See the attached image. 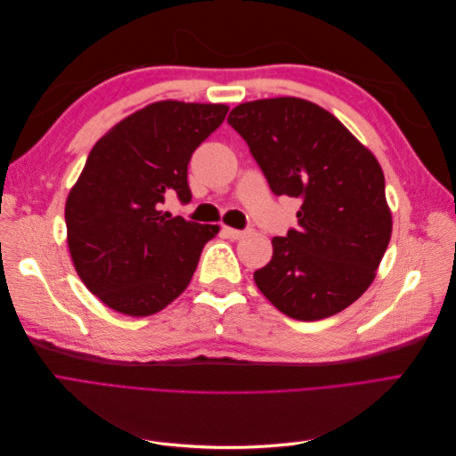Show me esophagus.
<instances>
[{"mask_svg":"<svg viewBox=\"0 0 456 456\" xmlns=\"http://www.w3.org/2000/svg\"><path fill=\"white\" fill-rule=\"evenodd\" d=\"M223 232L226 233L230 240H241L245 236V230H236V228H230V226H224Z\"/></svg>","mask_w":456,"mask_h":456,"instance_id":"esophagus-1","label":"esophagus"}]
</instances>
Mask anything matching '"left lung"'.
Instances as JSON below:
<instances>
[{
    "instance_id": "1",
    "label": "left lung",
    "mask_w": 456,
    "mask_h": 456,
    "mask_svg": "<svg viewBox=\"0 0 456 456\" xmlns=\"http://www.w3.org/2000/svg\"><path fill=\"white\" fill-rule=\"evenodd\" d=\"M275 196L302 201L298 230L273 238L255 272L272 305L300 322L330 317L360 298L392 238L379 159L325 108L297 96L260 99L228 116Z\"/></svg>"
}]
</instances>
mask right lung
<instances>
[{
  "mask_svg": "<svg viewBox=\"0 0 456 456\" xmlns=\"http://www.w3.org/2000/svg\"><path fill=\"white\" fill-rule=\"evenodd\" d=\"M226 114V104L151 102L93 146L66 198V240L81 281L108 308L146 317L188 287L220 228L161 207L191 200L190 158Z\"/></svg>",
  "mask_w": 456,
  "mask_h": 456,
  "instance_id": "right-lung-1",
  "label": "right lung"
}]
</instances>
